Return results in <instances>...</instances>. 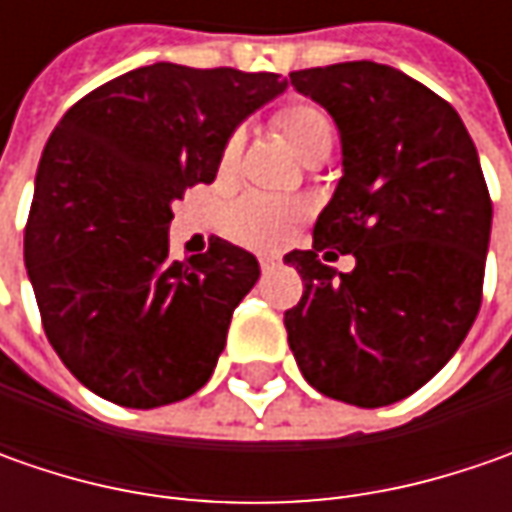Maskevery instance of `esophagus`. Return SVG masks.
Returning <instances> with one entry per match:
<instances>
[{"instance_id":"34e87169","label":"esophagus","mask_w":512,"mask_h":512,"mask_svg":"<svg viewBox=\"0 0 512 512\" xmlns=\"http://www.w3.org/2000/svg\"><path fill=\"white\" fill-rule=\"evenodd\" d=\"M259 265H262V270H265V273H270L273 267L282 265V259H279L276 253H262V256H259Z\"/></svg>"}]
</instances>
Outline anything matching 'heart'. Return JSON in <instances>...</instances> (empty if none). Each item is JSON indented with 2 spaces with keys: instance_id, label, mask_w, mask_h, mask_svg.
<instances>
[{
  "instance_id": "b5f03b06",
  "label": "heart",
  "mask_w": 512,
  "mask_h": 512,
  "mask_svg": "<svg viewBox=\"0 0 512 512\" xmlns=\"http://www.w3.org/2000/svg\"><path fill=\"white\" fill-rule=\"evenodd\" d=\"M273 128L287 139V145L296 150L305 162H319L330 153L333 145V125L310 102H290L285 108L273 113ZM242 150V136L230 133L222 145L219 165L233 168ZM302 207L285 199H270V196H245L227 213V230L233 239L245 242L250 247H276L290 236L293 225L299 222Z\"/></svg>"
}]
</instances>
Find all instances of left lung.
<instances>
[{
    "mask_svg": "<svg viewBox=\"0 0 512 512\" xmlns=\"http://www.w3.org/2000/svg\"><path fill=\"white\" fill-rule=\"evenodd\" d=\"M290 85L333 116L344 173L313 247L285 256L305 282L287 342L319 393L384 407L450 362L482 307L493 202L479 153L453 105L390 65L293 70ZM336 252L357 256L339 280L324 265Z\"/></svg>",
    "mask_w": 512,
    "mask_h": 512,
    "instance_id": "8db88e82",
    "label": "left lung"
}]
</instances>
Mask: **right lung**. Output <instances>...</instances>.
I'll use <instances>...</instances> for the list:
<instances>
[{
  "label": "right lung",
  "instance_id": "right-lung-1",
  "mask_svg": "<svg viewBox=\"0 0 512 512\" xmlns=\"http://www.w3.org/2000/svg\"><path fill=\"white\" fill-rule=\"evenodd\" d=\"M285 88L279 73L156 62L90 90L53 128L25 267L48 342L96 396L150 410L210 379L259 262L222 239L170 259L173 202L216 179L227 136Z\"/></svg>",
  "mask_w": 512,
  "mask_h": 512
}]
</instances>
